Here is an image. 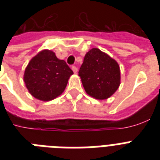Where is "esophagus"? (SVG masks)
I'll return each instance as SVG.
<instances>
[{"instance_id":"obj_1","label":"esophagus","mask_w":160,"mask_h":160,"mask_svg":"<svg viewBox=\"0 0 160 160\" xmlns=\"http://www.w3.org/2000/svg\"><path fill=\"white\" fill-rule=\"evenodd\" d=\"M71 69H72V70H73V73H77V72H78V68L76 67V66H72Z\"/></svg>"}]
</instances>
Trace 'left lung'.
I'll return each mask as SVG.
<instances>
[{
	"label": "left lung",
	"instance_id": "obj_1",
	"mask_svg": "<svg viewBox=\"0 0 160 160\" xmlns=\"http://www.w3.org/2000/svg\"><path fill=\"white\" fill-rule=\"evenodd\" d=\"M78 76L87 94L98 100L112 96L119 87L121 80L118 62L98 48L86 53Z\"/></svg>",
	"mask_w": 160,
	"mask_h": 160
}]
</instances>
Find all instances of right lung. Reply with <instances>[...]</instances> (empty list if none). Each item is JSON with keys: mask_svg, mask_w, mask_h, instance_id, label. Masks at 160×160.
I'll list each match as a JSON object with an SVG mask.
<instances>
[{"mask_svg": "<svg viewBox=\"0 0 160 160\" xmlns=\"http://www.w3.org/2000/svg\"><path fill=\"white\" fill-rule=\"evenodd\" d=\"M73 73L66 62L58 58L54 52L43 49L29 61L23 78L31 95L46 102L62 94Z\"/></svg>", "mask_w": 160, "mask_h": 160, "instance_id": "right-lung-1", "label": "right lung"}]
</instances>
